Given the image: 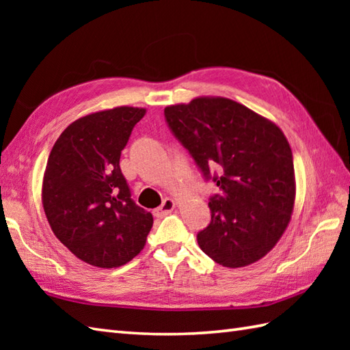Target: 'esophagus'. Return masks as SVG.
<instances>
[{
    "label": "esophagus",
    "instance_id": "obj_1",
    "mask_svg": "<svg viewBox=\"0 0 350 350\" xmlns=\"http://www.w3.org/2000/svg\"><path fill=\"white\" fill-rule=\"evenodd\" d=\"M174 207H176L174 200L173 198H165L162 202V204L158 207V209H156V215H158V217H163V215H168V213L173 212Z\"/></svg>",
    "mask_w": 350,
    "mask_h": 350
}]
</instances>
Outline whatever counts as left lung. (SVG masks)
<instances>
[{
    "label": "left lung",
    "mask_w": 350,
    "mask_h": 350,
    "mask_svg": "<svg viewBox=\"0 0 350 350\" xmlns=\"http://www.w3.org/2000/svg\"><path fill=\"white\" fill-rule=\"evenodd\" d=\"M174 137L219 194L212 221L197 234L207 256L226 267L257 262L280 241L292 218L296 183L284 133L239 102L202 96L163 109ZM219 174L210 176V168Z\"/></svg>",
    "instance_id": "obj_1"
}]
</instances>
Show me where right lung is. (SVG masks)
<instances>
[{
	"label": "right lung",
	"instance_id": "obj_1",
	"mask_svg": "<svg viewBox=\"0 0 350 350\" xmlns=\"http://www.w3.org/2000/svg\"><path fill=\"white\" fill-rule=\"evenodd\" d=\"M146 108L117 107L70 123L49 153L42 203L52 232L83 262L123 266L144 248L150 212L135 204L120 154Z\"/></svg>",
	"mask_w": 350,
	"mask_h": 350
}]
</instances>
